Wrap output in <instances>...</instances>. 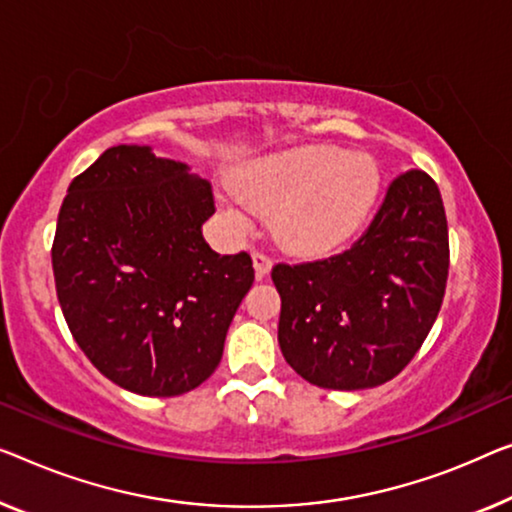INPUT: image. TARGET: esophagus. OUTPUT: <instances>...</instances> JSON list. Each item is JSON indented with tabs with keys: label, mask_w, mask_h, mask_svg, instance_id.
I'll return each instance as SVG.
<instances>
[{
	"label": "esophagus",
	"mask_w": 512,
	"mask_h": 512,
	"mask_svg": "<svg viewBox=\"0 0 512 512\" xmlns=\"http://www.w3.org/2000/svg\"><path fill=\"white\" fill-rule=\"evenodd\" d=\"M253 266H255V278L262 280L269 276L273 262H271V257H266L264 253H253Z\"/></svg>",
	"instance_id": "1"
}]
</instances>
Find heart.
Listing matches in <instances>:
<instances>
[{
    "instance_id": "b5f03b06",
    "label": "heart",
    "mask_w": 512,
    "mask_h": 512,
    "mask_svg": "<svg viewBox=\"0 0 512 512\" xmlns=\"http://www.w3.org/2000/svg\"><path fill=\"white\" fill-rule=\"evenodd\" d=\"M225 211L234 225L273 216L278 243L296 255H324L361 230L379 188V163L363 151L296 147L250 160L234 174Z\"/></svg>"
}]
</instances>
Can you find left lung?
<instances>
[{
  "label": "left lung",
  "mask_w": 512,
  "mask_h": 512,
  "mask_svg": "<svg viewBox=\"0 0 512 512\" xmlns=\"http://www.w3.org/2000/svg\"><path fill=\"white\" fill-rule=\"evenodd\" d=\"M285 361L319 388L363 391L400 375L439 315L448 278L441 193L421 170L395 179L345 253L273 266Z\"/></svg>",
  "instance_id": "1"
}]
</instances>
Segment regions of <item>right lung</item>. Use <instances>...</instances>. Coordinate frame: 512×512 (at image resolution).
Returning <instances> with one entry per match:
<instances>
[{
  "label": "right lung",
  "instance_id": "add662e5",
  "mask_svg": "<svg viewBox=\"0 0 512 512\" xmlns=\"http://www.w3.org/2000/svg\"><path fill=\"white\" fill-rule=\"evenodd\" d=\"M209 181L147 144H119L68 186L52 243L57 299L101 375L149 398L207 381L255 271L204 241Z\"/></svg>",
  "mask_w": 512,
  "mask_h": 512
}]
</instances>
